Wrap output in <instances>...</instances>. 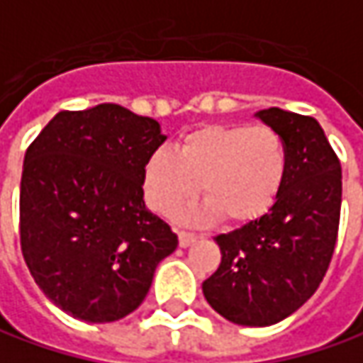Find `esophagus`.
Here are the masks:
<instances>
[{
    "label": "esophagus",
    "mask_w": 363,
    "mask_h": 363,
    "mask_svg": "<svg viewBox=\"0 0 363 363\" xmlns=\"http://www.w3.org/2000/svg\"><path fill=\"white\" fill-rule=\"evenodd\" d=\"M197 240L199 238L195 233H189V231H181L179 233V244H181V247H189V245L195 244Z\"/></svg>",
    "instance_id": "34e87169"
}]
</instances>
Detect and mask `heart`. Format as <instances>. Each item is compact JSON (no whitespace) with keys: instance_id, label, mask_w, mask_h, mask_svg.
Masks as SVG:
<instances>
[{"instance_id":"heart-1","label":"heart","mask_w":363,"mask_h":363,"mask_svg":"<svg viewBox=\"0 0 363 363\" xmlns=\"http://www.w3.org/2000/svg\"><path fill=\"white\" fill-rule=\"evenodd\" d=\"M289 170L284 138L268 125L211 123L184 135L174 152H152L142 170L144 199L168 215L197 195V217L250 223L272 209Z\"/></svg>"}]
</instances>
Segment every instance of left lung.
I'll return each instance as SVG.
<instances>
[{"label":"left lung","mask_w":363,"mask_h":363,"mask_svg":"<svg viewBox=\"0 0 363 363\" xmlns=\"http://www.w3.org/2000/svg\"><path fill=\"white\" fill-rule=\"evenodd\" d=\"M256 118L284 138L286 179L266 215L215 238L221 264L203 282V294L231 323L268 327L303 307L329 268L341 213V164L317 119L278 107Z\"/></svg>","instance_id":"obj_1"}]
</instances>
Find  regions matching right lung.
<instances>
[{
  "label": "right lung",
  "instance_id": "add662e5",
  "mask_svg": "<svg viewBox=\"0 0 363 363\" xmlns=\"http://www.w3.org/2000/svg\"><path fill=\"white\" fill-rule=\"evenodd\" d=\"M164 140L156 119L101 103L56 113L26 150L22 254L42 292L74 319L130 315L177 250L142 189L144 164Z\"/></svg>",
  "mask_w": 363,
  "mask_h": 363
}]
</instances>
